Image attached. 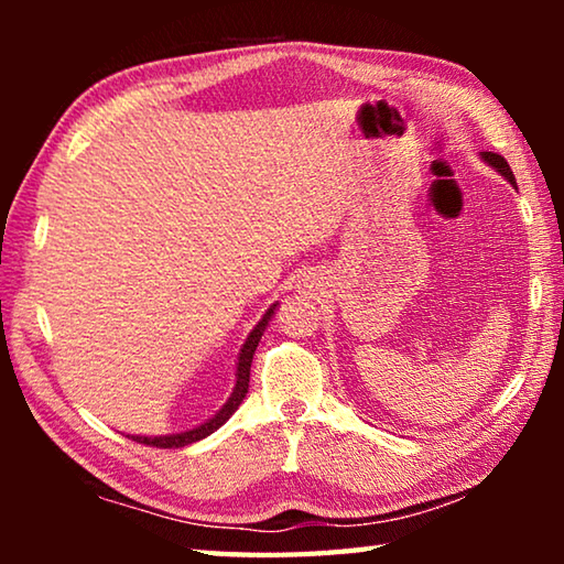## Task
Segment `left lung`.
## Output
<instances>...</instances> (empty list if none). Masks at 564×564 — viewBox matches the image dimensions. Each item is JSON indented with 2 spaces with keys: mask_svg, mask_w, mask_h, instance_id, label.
<instances>
[{
  "mask_svg": "<svg viewBox=\"0 0 564 564\" xmlns=\"http://www.w3.org/2000/svg\"><path fill=\"white\" fill-rule=\"evenodd\" d=\"M482 159L485 161H488V164L490 166H495V169H498L500 171V174L505 176V178H508L510 181V184L514 186V174H512V169H510V164H508V161H505L500 154H492V151H482Z\"/></svg>",
  "mask_w": 564,
  "mask_h": 564,
  "instance_id": "obj_1",
  "label": "left lung"
}]
</instances>
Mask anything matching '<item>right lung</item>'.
<instances>
[{
  "mask_svg": "<svg viewBox=\"0 0 564 564\" xmlns=\"http://www.w3.org/2000/svg\"><path fill=\"white\" fill-rule=\"evenodd\" d=\"M273 311H275V303L271 305L269 311H265V316L261 318L259 326H256V328L251 330V336H248V340L243 343L241 356H238L236 390L231 393V398H228V403H226L221 410H218V413H216L212 420H208V423L198 425V427H194V431H188V433H178V435H164V437H137V435H131V441L144 443V445H149V447H184V445H191V443L202 441V437H206V435H212L214 431H218V427H221V425L226 423V420L236 413V408L241 405V400H243L246 393H248V380H251L253 352H256V348H259V340H261V336H263L265 326H269Z\"/></svg>",
  "mask_w": 564,
  "mask_h": 564,
  "instance_id": "add662e5",
  "label": "right lung"
}]
</instances>
